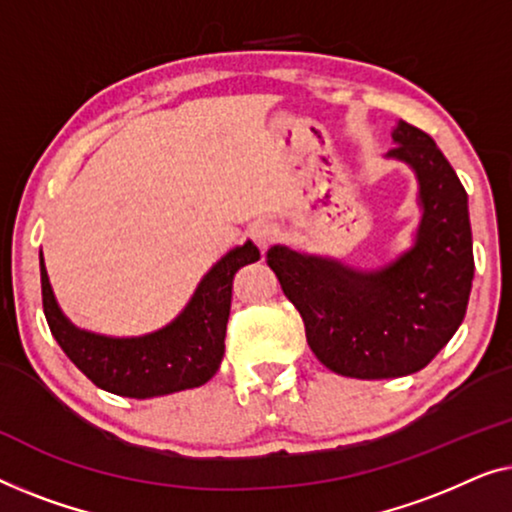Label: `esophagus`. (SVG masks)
<instances>
[{"label": "esophagus", "mask_w": 512, "mask_h": 512, "mask_svg": "<svg viewBox=\"0 0 512 512\" xmlns=\"http://www.w3.org/2000/svg\"><path fill=\"white\" fill-rule=\"evenodd\" d=\"M250 236H253V241L257 243L259 248L266 250V248L271 246L273 241H276L278 229H276V225H273V222H269V220H257L255 225L250 227Z\"/></svg>", "instance_id": "34e87169"}]
</instances>
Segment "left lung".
Listing matches in <instances>:
<instances>
[{
    "label": "left lung",
    "instance_id": "1",
    "mask_svg": "<svg viewBox=\"0 0 512 512\" xmlns=\"http://www.w3.org/2000/svg\"><path fill=\"white\" fill-rule=\"evenodd\" d=\"M387 160L417 178L413 246L380 269L273 246L266 262L297 308L315 357L338 376L401 378L455 336L469 306L473 236L469 197L429 134L399 120Z\"/></svg>",
    "mask_w": 512,
    "mask_h": 512
}]
</instances>
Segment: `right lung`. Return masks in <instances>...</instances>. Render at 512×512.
Here are the masks:
<instances>
[{
    "mask_svg": "<svg viewBox=\"0 0 512 512\" xmlns=\"http://www.w3.org/2000/svg\"><path fill=\"white\" fill-rule=\"evenodd\" d=\"M257 259L253 241L232 248L208 269L169 325L143 336H106L76 327L62 313L39 255L43 313L60 348L102 390L132 399L192 390L220 369L234 276Z\"/></svg>",
    "mask_w": 512,
    "mask_h": 512,
    "instance_id": "obj_1",
    "label": "right lung"
}]
</instances>
